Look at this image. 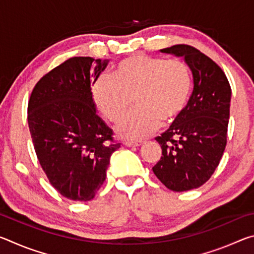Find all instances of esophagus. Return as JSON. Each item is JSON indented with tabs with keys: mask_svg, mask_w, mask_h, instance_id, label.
Masks as SVG:
<instances>
[{
	"mask_svg": "<svg viewBox=\"0 0 254 254\" xmlns=\"http://www.w3.org/2000/svg\"><path fill=\"white\" fill-rule=\"evenodd\" d=\"M123 144L126 145V147H140L141 144H143L142 141H128L126 140L123 141Z\"/></svg>",
	"mask_w": 254,
	"mask_h": 254,
	"instance_id": "34e87169",
	"label": "esophagus"
}]
</instances>
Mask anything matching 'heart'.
I'll use <instances>...</instances> for the list:
<instances>
[{
    "instance_id": "obj_1",
    "label": "heart",
    "mask_w": 254,
    "mask_h": 254,
    "mask_svg": "<svg viewBox=\"0 0 254 254\" xmlns=\"http://www.w3.org/2000/svg\"><path fill=\"white\" fill-rule=\"evenodd\" d=\"M191 92V75L180 60L135 54L117 64L112 76L94 81L92 96L98 111L117 123L132 106L137 109L117 127L124 139H141L157 130L160 123L174 122L186 107Z\"/></svg>"
}]
</instances>
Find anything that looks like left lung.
Masks as SVG:
<instances>
[{
    "mask_svg": "<svg viewBox=\"0 0 254 254\" xmlns=\"http://www.w3.org/2000/svg\"><path fill=\"white\" fill-rule=\"evenodd\" d=\"M160 51L184 57L191 70L194 89L183 113L156 137L162 157L152 170L170 190L186 191L207 182L221 161L232 91L221 67L198 49L176 45Z\"/></svg>",
    "mask_w": 254,
    "mask_h": 254,
    "instance_id": "1",
    "label": "left lung"
}]
</instances>
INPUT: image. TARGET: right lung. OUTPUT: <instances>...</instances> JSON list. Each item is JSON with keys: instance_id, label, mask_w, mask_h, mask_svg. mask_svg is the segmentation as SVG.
I'll return each mask as SVG.
<instances>
[{"instance_id": "obj_1", "label": "right lung", "mask_w": 254, "mask_h": 254, "mask_svg": "<svg viewBox=\"0 0 254 254\" xmlns=\"http://www.w3.org/2000/svg\"><path fill=\"white\" fill-rule=\"evenodd\" d=\"M107 63L69 58L38 81L29 100L28 124L38 160L56 190L70 200L95 197L112 153L121 145L97 115L92 96L91 78L95 81Z\"/></svg>"}]
</instances>
